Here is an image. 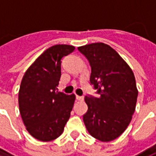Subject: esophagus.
I'll return each instance as SVG.
<instances>
[{"label":"esophagus","instance_id":"esophagus-1","mask_svg":"<svg viewBox=\"0 0 156 156\" xmlns=\"http://www.w3.org/2000/svg\"><path fill=\"white\" fill-rule=\"evenodd\" d=\"M76 99L79 101H82L84 99V98L82 96H78V95H76Z\"/></svg>","mask_w":156,"mask_h":156}]
</instances>
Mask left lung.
<instances>
[{
	"label": "left lung",
	"instance_id": "1",
	"mask_svg": "<svg viewBox=\"0 0 156 156\" xmlns=\"http://www.w3.org/2000/svg\"><path fill=\"white\" fill-rule=\"evenodd\" d=\"M91 65L90 82L98 98L85 97L83 121L91 136L101 142L120 137L132 121L138 91L132 69L115 49L102 42L78 47Z\"/></svg>",
	"mask_w": 156,
	"mask_h": 156
}]
</instances>
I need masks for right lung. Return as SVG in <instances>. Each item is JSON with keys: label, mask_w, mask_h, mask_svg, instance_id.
Returning <instances> with one entry per match:
<instances>
[{"label": "right lung", "mask_w": 156, "mask_h": 156, "mask_svg": "<svg viewBox=\"0 0 156 156\" xmlns=\"http://www.w3.org/2000/svg\"><path fill=\"white\" fill-rule=\"evenodd\" d=\"M76 47L55 45L35 60L24 73L19 92V112L28 133L42 142L63 133L76 96L58 92L61 59Z\"/></svg>", "instance_id": "add662e5"}]
</instances>
